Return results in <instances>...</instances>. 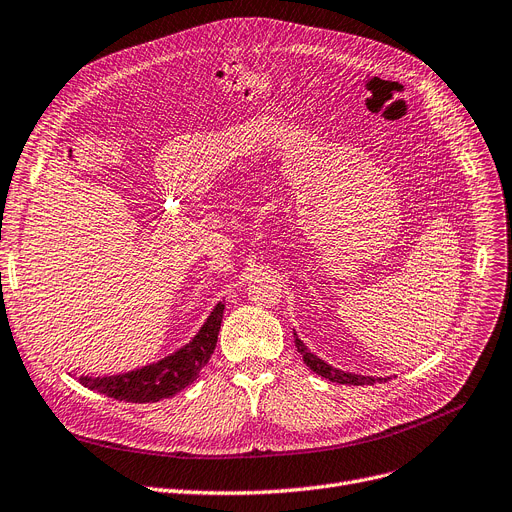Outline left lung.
<instances>
[{"label":"left lung","mask_w":512,"mask_h":512,"mask_svg":"<svg viewBox=\"0 0 512 512\" xmlns=\"http://www.w3.org/2000/svg\"><path fill=\"white\" fill-rule=\"evenodd\" d=\"M295 345H297V351L303 355V362L314 370L316 374L324 376V379L332 381V383H341V385H374L376 381H383V379H372V376H362V374H351V372H343V370H337L332 368L330 364L322 362L318 355L311 353L301 339L295 337Z\"/></svg>","instance_id":"left-lung-1"}]
</instances>
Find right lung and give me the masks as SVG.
<instances>
[{
	"mask_svg": "<svg viewBox=\"0 0 512 512\" xmlns=\"http://www.w3.org/2000/svg\"><path fill=\"white\" fill-rule=\"evenodd\" d=\"M221 318H224V303H217L198 335L169 358L125 374L96 376V379L81 376L79 383L92 391L133 404L159 402V399L180 393L207 366L217 345Z\"/></svg>",
	"mask_w": 512,
	"mask_h": 512,
	"instance_id": "add662e5",
	"label": "right lung"
}]
</instances>
